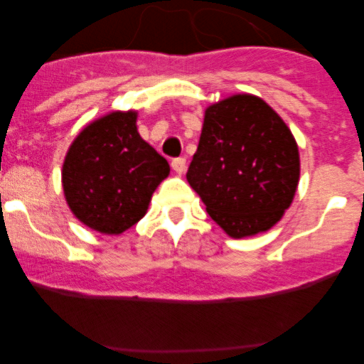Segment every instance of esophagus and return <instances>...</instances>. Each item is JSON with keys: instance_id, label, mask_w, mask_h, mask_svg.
I'll use <instances>...</instances> for the list:
<instances>
[{"instance_id": "esophagus-1", "label": "esophagus", "mask_w": 364, "mask_h": 364, "mask_svg": "<svg viewBox=\"0 0 364 364\" xmlns=\"http://www.w3.org/2000/svg\"><path fill=\"white\" fill-rule=\"evenodd\" d=\"M171 165H172V168H174L176 174H183L186 168V160L185 159H174Z\"/></svg>"}]
</instances>
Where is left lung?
Wrapping results in <instances>:
<instances>
[{
  "instance_id": "1",
  "label": "left lung",
  "mask_w": 364,
  "mask_h": 364,
  "mask_svg": "<svg viewBox=\"0 0 364 364\" xmlns=\"http://www.w3.org/2000/svg\"><path fill=\"white\" fill-rule=\"evenodd\" d=\"M299 149L262 98L237 93L211 104L186 179L208 215L234 240L266 232L292 204Z\"/></svg>"
}]
</instances>
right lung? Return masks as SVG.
<instances>
[{
  "label": "right lung",
  "mask_w": 364,
  "mask_h": 364,
  "mask_svg": "<svg viewBox=\"0 0 364 364\" xmlns=\"http://www.w3.org/2000/svg\"><path fill=\"white\" fill-rule=\"evenodd\" d=\"M171 172L137 132V111H112L87 123L70 144L61 185L70 211L100 234L124 232L148 211Z\"/></svg>",
  "instance_id": "add662e5"
}]
</instances>
